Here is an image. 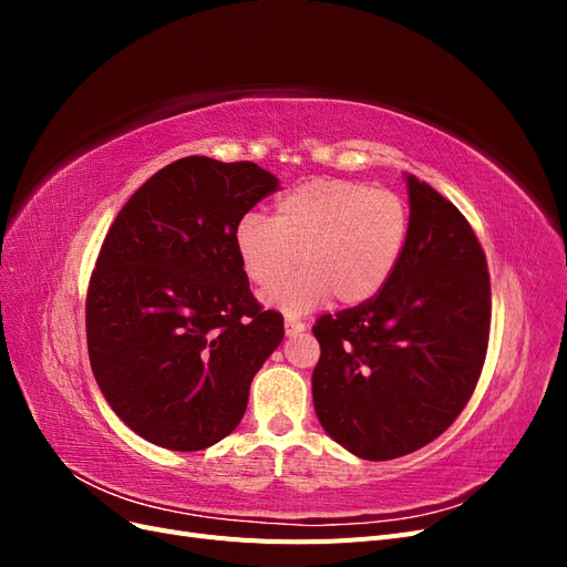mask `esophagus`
<instances>
[{
    "mask_svg": "<svg viewBox=\"0 0 567 567\" xmlns=\"http://www.w3.org/2000/svg\"><path fill=\"white\" fill-rule=\"evenodd\" d=\"M305 331V321L286 315V336H298Z\"/></svg>",
    "mask_w": 567,
    "mask_h": 567,
    "instance_id": "34e87169",
    "label": "esophagus"
}]
</instances>
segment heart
<instances>
[{
	"mask_svg": "<svg viewBox=\"0 0 567 567\" xmlns=\"http://www.w3.org/2000/svg\"><path fill=\"white\" fill-rule=\"evenodd\" d=\"M409 236V208L390 188L352 179H312L277 200L274 219L246 215L234 246L246 277L268 288L297 264L293 278L267 290L286 312H307L329 300L342 305L379 296L398 269Z\"/></svg>",
	"mask_w": 567,
	"mask_h": 567,
	"instance_id": "obj_1",
	"label": "heart"
}]
</instances>
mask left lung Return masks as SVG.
<instances>
[{"label":"left lung","instance_id":"obj_1","mask_svg":"<svg viewBox=\"0 0 567 567\" xmlns=\"http://www.w3.org/2000/svg\"><path fill=\"white\" fill-rule=\"evenodd\" d=\"M409 236L379 296L312 326L317 416L338 444L369 461L425 447L456 421L483 373L492 290L468 219L409 177Z\"/></svg>","mask_w":567,"mask_h":567}]
</instances>
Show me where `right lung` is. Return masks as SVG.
<instances>
[{"mask_svg":"<svg viewBox=\"0 0 567 567\" xmlns=\"http://www.w3.org/2000/svg\"><path fill=\"white\" fill-rule=\"evenodd\" d=\"M279 182L250 161L188 156L123 205L99 250L84 321L94 379L136 435L198 452L244 419L284 340L238 262V221Z\"/></svg>","mask_w":567,"mask_h":567,"instance_id":"right-lung-1","label":"right lung"}]
</instances>
